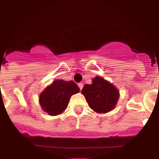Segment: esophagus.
Listing matches in <instances>:
<instances>
[{"label": "esophagus", "instance_id": "obj_1", "mask_svg": "<svg viewBox=\"0 0 159 159\" xmlns=\"http://www.w3.org/2000/svg\"><path fill=\"white\" fill-rule=\"evenodd\" d=\"M78 86H79V88H80V89L82 90L83 87H84V84H83L82 83H80V84H78Z\"/></svg>", "mask_w": 159, "mask_h": 159}]
</instances>
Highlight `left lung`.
Instances as JSON below:
<instances>
[{"mask_svg": "<svg viewBox=\"0 0 159 159\" xmlns=\"http://www.w3.org/2000/svg\"><path fill=\"white\" fill-rule=\"evenodd\" d=\"M88 106L97 113H107L116 107L119 92L111 83L100 76H95L92 84H85L82 89Z\"/></svg>", "mask_w": 159, "mask_h": 159, "instance_id": "1", "label": "left lung"}]
</instances>
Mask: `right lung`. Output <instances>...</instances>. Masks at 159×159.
<instances>
[{"mask_svg":"<svg viewBox=\"0 0 159 159\" xmlns=\"http://www.w3.org/2000/svg\"><path fill=\"white\" fill-rule=\"evenodd\" d=\"M79 92L80 88L75 82L57 80L40 94L39 102L43 111L49 116H58L67 108L71 95Z\"/></svg>","mask_w":159,"mask_h":159,"instance_id":"1","label":"right lung"}]
</instances>
